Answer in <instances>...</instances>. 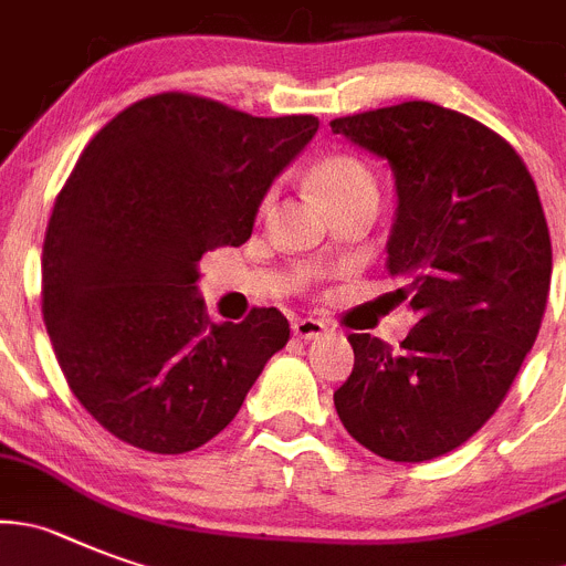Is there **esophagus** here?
<instances>
[{
	"mask_svg": "<svg viewBox=\"0 0 566 566\" xmlns=\"http://www.w3.org/2000/svg\"><path fill=\"white\" fill-rule=\"evenodd\" d=\"M292 331L297 339H319L323 334H328V325L323 319H314V317H303V319H294Z\"/></svg>",
	"mask_w": 566,
	"mask_h": 566,
	"instance_id": "esophagus-1",
	"label": "esophagus"
}]
</instances>
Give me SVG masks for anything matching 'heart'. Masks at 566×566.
Returning <instances> with one entry per match:
<instances>
[{
  "label": "heart",
  "mask_w": 566,
  "mask_h": 566,
  "mask_svg": "<svg viewBox=\"0 0 566 566\" xmlns=\"http://www.w3.org/2000/svg\"><path fill=\"white\" fill-rule=\"evenodd\" d=\"M311 181L317 193L323 196L331 210L347 205V201L361 199V196H376V179L365 163H359L350 154H328L311 168Z\"/></svg>",
  "instance_id": "b5f03b06"
}]
</instances>
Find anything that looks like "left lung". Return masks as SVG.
Segmentation results:
<instances>
[{"label":"left lung","instance_id":"left-lung-1","mask_svg":"<svg viewBox=\"0 0 566 566\" xmlns=\"http://www.w3.org/2000/svg\"><path fill=\"white\" fill-rule=\"evenodd\" d=\"M331 128L396 176L387 272L418 317L398 350L347 336L354 373L334 407L373 454L423 463L463 446L511 390L551 294V232L520 154L465 114L409 101Z\"/></svg>","mask_w":566,"mask_h":566}]
</instances>
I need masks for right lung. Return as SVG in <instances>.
I'll return each instance as SVG.
<instances>
[{
	"instance_id": "right-lung-1",
	"label": "right lung",
	"mask_w": 566,
	"mask_h": 566,
	"mask_svg": "<svg viewBox=\"0 0 566 566\" xmlns=\"http://www.w3.org/2000/svg\"><path fill=\"white\" fill-rule=\"evenodd\" d=\"M317 128L311 114L252 117L165 92L83 148L46 224L41 311L66 385L114 438L199 449L286 347L277 308L210 323L199 261L249 241L263 196Z\"/></svg>"
}]
</instances>
